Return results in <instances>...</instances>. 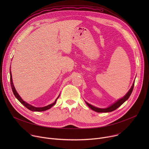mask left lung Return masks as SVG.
Listing matches in <instances>:
<instances>
[{
	"label": "left lung",
	"instance_id": "1",
	"mask_svg": "<svg viewBox=\"0 0 149 149\" xmlns=\"http://www.w3.org/2000/svg\"><path fill=\"white\" fill-rule=\"evenodd\" d=\"M134 81L133 82V85L132 87L130 88V89L129 90V91L127 92V93L123 97H122L120 99H118L117 101H116L114 103H113L112 105H110L109 107H107V108H104V109H101V108H98V107H95V106L88 103L87 101H86V103L87 104V105L88 106V107L93 110L96 111V112H98V113H109V112H111V111H113L114 110H116L117 108H118L120 105H121L126 100H127L129 99V98L130 97L132 91H133V88H134Z\"/></svg>",
	"mask_w": 149,
	"mask_h": 149
}]
</instances>
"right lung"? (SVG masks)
I'll return each mask as SVG.
<instances>
[{"label": "right lung", "mask_w": 149, "mask_h": 149, "mask_svg": "<svg viewBox=\"0 0 149 149\" xmlns=\"http://www.w3.org/2000/svg\"><path fill=\"white\" fill-rule=\"evenodd\" d=\"M11 70L10 69V85H11V88H12V91H13V94L15 95V97L19 101V102H20L21 104H22L25 107H26L28 109H29V110L31 111H46L49 109H51L52 106H54L56 102V100L57 99L59 98L60 94L59 95V96L57 97V98L55 100V101H54V102H53L52 104H51L48 105H47L45 106V107H34V106L27 103L26 102H25V101H24L22 100V98H21L20 97V95H19V94L17 93L15 88V86L13 85V80H12V72H11Z\"/></svg>", "instance_id": "add662e5"}]
</instances>
